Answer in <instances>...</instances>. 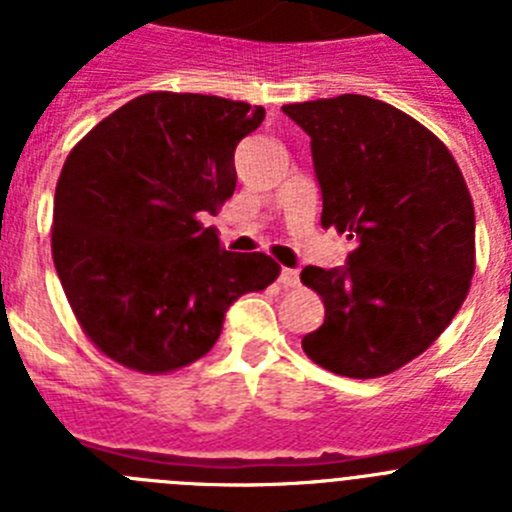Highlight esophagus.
<instances>
[{
  "label": "esophagus",
  "mask_w": 512,
  "mask_h": 512,
  "mask_svg": "<svg viewBox=\"0 0 512 512\" xmlns=\"http://www.w3.org/2000/svg\"><path fill=\"white\" fill-rule=\"evenodd\" d=\"M279 282H282L284 289L300 287V271H297V269H282V274H279Z\"/></svg>",
  "instance_id": "34e87169"
}]
</instances>
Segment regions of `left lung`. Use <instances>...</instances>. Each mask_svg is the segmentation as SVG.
<instances>
[{"mask_svg":"<svg viewBox=\"0 0 512 512\" xmlns=\"http://www.w3.org/2000/svg\"><path fill=\"white\" fill-rule=\"evenodd\" d=\"M310 135L323 228L356 243L341 269L305 266L325 320L315 364L374 379L420 356L454 320L474 274V205L454 156L418 120L364 94L284 104Z\"/></svg>","mask_w":512,"mask_h":512,"instance_id":"1","label":"left lung"}]
</instances>
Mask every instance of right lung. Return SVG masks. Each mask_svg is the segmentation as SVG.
<instances>
[{
    "label": "right lung",
    "mask_w": 512,
    "mask_h": 512,
    "mask_svg": "<svg viewBox=\"0 0 512 512\" xmlns=\"http://www.w3.org/2000/svg\"><path fill=\"white\" fill-rule=\"evenodd\" d=\"M264 107L151 92L71 148L53 200L58 279L89 341L117 364L166 374L215 346L228 307L279 277L266 253H233L200 217L235 192V146Z\"/></svg>",
    "instance_id": "add662e5"
}]
</instances>
